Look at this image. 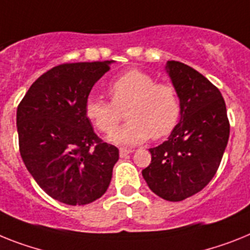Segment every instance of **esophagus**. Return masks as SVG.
I'll return each instance as SVG.
<instances>
[{"mask_svg":"<svg viewBox=\"0 0 250 250\" xmlns=\"http://www.w3.org/2000/svg\"><path fill=\"white\" fill-rule=\"evenodd\" d=\"M132 150H129V148H121L119 150V155H121V157H125L127 156L128 154H131Z\"/></svg>","mask_w":250,"mask_h":250,"instance_id":"1","label":"esophagus"}]
</instances>
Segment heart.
<instances>
[{"label":"heart","instance_id":"1","mask_svg":"<svg viewBox=\"0 0 250 250\" xmlns=\"http://www.w3.org/2000/svg\"><path fill=\"white\" fill-rule=\"evenodd\" d=\"M110 102L89 98L85 115L102 133H110L125 110L129 121L109 136L110 142L135 146L152 136L155 140L169 136L179 125L182 100L170 83H156L150 73L129 70L115 77L106 86Z\"/></svg>","mask_w":250,"mask_h":250}]
</instances>
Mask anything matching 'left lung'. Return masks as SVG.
<instances>
[{"label":"left lung","instance_id":"obj_1","mask_svg":"<svg viewBox=\"0 0 250 250\" xmlns=\"http://www.w3.org/2000/svg\"><path fill=\"white\" fill-rule=\"evenodd\" d=\"M167 71L182 100V117L167 141L150 148L142 170L155 194L179 202L201 192L215 177L230 135L220 90L192 67L169 61Z\"/></svg>","mask_w":250,"mask_h":250}]
</instances>
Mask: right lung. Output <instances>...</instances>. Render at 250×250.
<instances>
[{
  "mask_svg": "<svg viewBox=\"0 0 250 250\" xmlns=\"http://www.w3.org/2000/svg\"><path fill=\"white\" fill-rule=\"evenodd\" d=\"M110 61L63 63L43 73L18 106L19 150L38 186L71 206L106 192L119 150L94 132L85 115L93 86Z\"/></svg>",
  "mask_w": 250,
  "mask_h": 250,
  "instance_id": "obj_1",
  "label": "right lung"
}]
</instances>
